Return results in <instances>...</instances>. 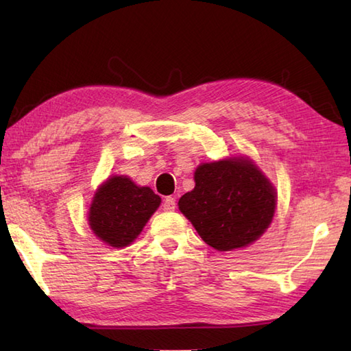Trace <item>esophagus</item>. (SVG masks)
I'll list each match as a JSON object with an SVG mask.
<instances>
[{"label": "esophagus", "mask_w": 351, "mask_h": 351, "mask_svg": "<svg viewBox=\"0 0 351 351\" xmlns=\"http://www.w3.org/2000/svg\"><path fill=\"white\" fill-rule=\"evenodd\" d=\"M176 208V200L173 197H166L162 202V210L164 211H173Z\"/></svg>", "instance_id": "34e87169"}]
</instances>
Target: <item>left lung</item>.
<instances>
[{
  "label": "left lung",
  "mask_w": 351,
  "mask_h": 351,
  "mask_svg": "<svg viewBox=\"0 0 351 351\" xmlns=\"http://www.w3.org/2000/svg\"><path fill=\"white\" fill-rule=\"evenodd\" d=\"M195 182V189L185 193L178 206L215 250L245 247L270 226L276 190L247 156L200 164Z\"/></svg>",
  "instance_id": "8db88e82"
}]
</instances>
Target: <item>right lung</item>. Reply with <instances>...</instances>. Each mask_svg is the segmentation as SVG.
<instances>
[{
  "label": "right lung",
  "instance_id": "add662e5",
  "mask_svg": "<svg viewBox=\"0 0 351 351\" xmlns=\"http://www.w3.org/2000/svg\"><path fill=\"white\" fill-rule=\"evenodd\" d=\"M160 204L161 197L149 187H138L128 176H111L95 193L88 225L111 247H126L140 235Z\"/></svg>",
  "mask_w": 351,
  "mask_h": 351
}]
</instances>
